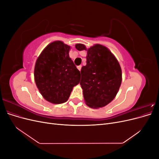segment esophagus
<instances>
[{
    "label": "esophagus",
    "instance_id": "1",
    "mask_svg": "<svg viewBox=\"0 0 159 159\" xmlns=\"http://www.w3.org/2000/svg\"><path fill=\"white\" fill-rule=\"evenodd\" d=\"M81 67H82V66H81L80 65V66H78V67H77V68H78L80 71H81Z\"/></svg>",
    "mask_w": 159,
    "mask_h": 159
}]
</instances>
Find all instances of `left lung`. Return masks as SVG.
<instances>
[{"label": "left lung", "instance_id": "8db88e82", "mask_svg": "<svg viewBox=\"0 0 159 159\" xmlns=\"http://www.w3.org/2000/svg\"><path fill=\"white\" fill-rule=\"evenodd\" d=\"M80 51H87L86 66L81 68V87L85 103L91 108L105 107L118 93L122 81L121 66L107 47L96 44L87 48L75 44Z\"/></svg>", "mask_w": 159, "mask_h": 159}]
</instances>
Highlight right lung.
I'll return each instance as SVG.
<instances>
[{
  "instance_id": "right-lung-1",
  "label": "right lung",
  "mask_w": 159,
  "mask_h": 159,
  "mask_svg": "<svg viewBox=\"0 0 159 159\" xmlns=\"http://www.w3.org/2000/svg\"><path fill=\"white\" fill-rule=\"evenodd\" d=\"M70 46L57 40L48 45L36 60L34 80L48 102L60 104L68 101L74 86L80 83V72L70 57Z\"/></svg>"
}]
</instances>
